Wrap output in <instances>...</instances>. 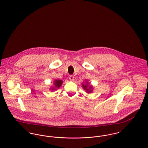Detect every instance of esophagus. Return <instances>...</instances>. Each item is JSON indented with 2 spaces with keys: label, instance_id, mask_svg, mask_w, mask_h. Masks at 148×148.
<instances>
[{
  "label": "esophagus",
  "instance_id": "1",
  "mask_svg": "<svg viewBox=\"0 0 148 148\" xmlns=\"http://www.w3.org/2000/svg\"><path fill=\"white\" fill-rule=\"evenodd\" d=\"M74 76L73 75H70V77H69V79L70 80H74Z\"/></svg>",
  "mask_w": 148,
  "mask_h": 148
}]
</instances>
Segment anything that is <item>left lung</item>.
<instances>
[{
    "mask_svg": "<svg viewBox=\"0 0 148 148\" xmlns=\"http://www.w3.org/2000/svg\"><path fill=\"white\" fill-rule=\"evenodd\" d=\"M82 86H83V88H84L85 90H86V91H87V92L90 93V92H91V91H92V90H91L92 87H91V86L88 87V85H87V83H86V84H85V85L83 84Z\"/></svg>",
    "mask_w": 148,
    "mask_h": 148,
    "instance_id": "8db88e82",
    "label": "left lung"
}]
</instances>
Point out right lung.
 I'll use <instances>...</instances> for the list:
<instances>
[{
    "label": "right lung",
    "instance_id": "right-lung-1",
    "mask_svg": "<svg viewBox=\"0 0 148 148\" xmlns=\"http://www.w3.org/2000/svg\"><path fill=\"white\" fill-rule=\"evenodd\" d=\"M54 84L55 86V87L56 88H58L60 87V86H61L62 83V81L61 80H56L55 82H54ZM52 90H55L54 88H52Z\"/></svg>",
    "mask_w": 148,
    "mask_h": 148
}]
</instances>
